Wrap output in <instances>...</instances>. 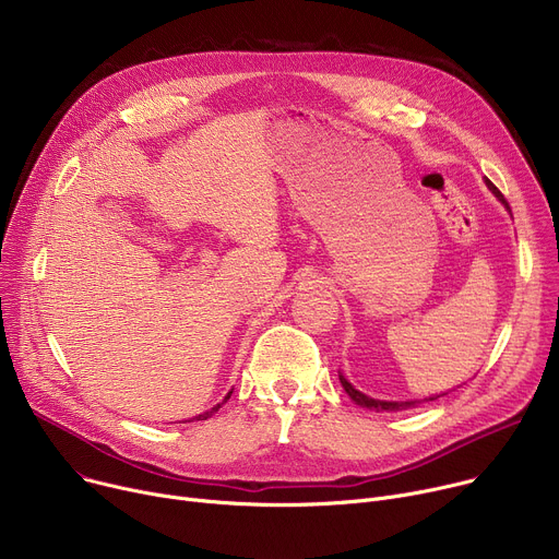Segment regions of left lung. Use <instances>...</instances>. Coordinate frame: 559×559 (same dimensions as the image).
Masks as SVG:
<instances>
[{"instance_id":"1","label":"left lung","mask_w":559,"mask_h":559,"mask_svg":"<svg viewBox=\"0 0 559 559\" xmlns=\"http://www.w3.org/2000/svg\"><path fill=\"white\" fill-rule=\"evenodd\" d=\"M486 186H488V190L506 205V210L510 212V205H508V201L503 199V194L486 179ZM340 382H342V388H345V392L349 394V399L356 403V405H360V407H367V409H376V412H401V409H412V407H416V405H420V403H429V401H437V399H441V396H445V394H437V396H429V399H423V401H378V399H371V396H367V394H362V392H358L354 384L340 373Z\"/></svg>"}]
</instances>
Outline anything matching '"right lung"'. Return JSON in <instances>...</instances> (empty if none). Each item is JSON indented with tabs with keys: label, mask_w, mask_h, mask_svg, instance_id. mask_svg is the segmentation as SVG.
Segmentation results:
<instances>
[{
	"label": "right lung",
	"mask_w": 559,
	"mask_h": 559,
	"mask_svg": "<svg viewBox=\"0 0 559 559\" xmlns=\"http://www.w3.org/2000/svg\"><path fill=\"white\" fill-rule=\"evenodd\" d=\"M230 394H233V392H228V394H226V399H224V401H222V403H217V405H214V407H212V409H207V412H203V414H199V416H194V418H192V420H205V418H210V416H212V414H214V412H219V407H222V405H224V403H226V401H228V399H230Z\"/></svg>",
	"instance_id": "obj_1"
}]
</instances>
